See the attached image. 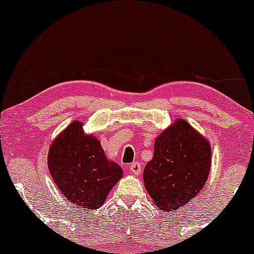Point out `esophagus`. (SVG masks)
I'll list each match as a JSON object with an SVG mask.
<instances>
[{"label":"esophagus","instance_id":"1","mask_svg":"<svg viewBox=\"0 0 254 254\" xmlns=\"http://www.w3.org/2000/svg\"><path fill=\"white\" fill-rule=\"evenodd\" d=\"M141 170H142V166L140 163H132L131 165H130V171H131V174L133 175H140Z\"/></svg>","mask_w":254,"mask_h":254}]
</instances>
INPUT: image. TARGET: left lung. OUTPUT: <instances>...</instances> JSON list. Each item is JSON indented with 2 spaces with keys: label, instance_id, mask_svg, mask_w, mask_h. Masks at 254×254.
Returning a JSON list of instances; mask_svg holds the SVG:
<instances>
[{
  "label": "left lung",
  "instance_id": "obj_1",
  "mask_svg": "<svg viewBox=\"0 0 254 254\" xmlns=\"http://www.w3.org/2000/svg\"><path fill=\"white\" fill-rule=\"evenodd\" d=\"M211 169V146L185 119H177L155 138L154 155L143 182L157 207L176 211L204 188Z\"/></svg>",
  "mask_w": 254,
  "mask_h": 254
}]
</instances>
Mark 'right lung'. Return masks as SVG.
<instances>
[{
    "label": "right lung",
    "mask_w": 254,
    "mask_h": 254,
    "mask_svg": "<svg viewBox=\"0 0 254 254\" xmlns=\"http://www.w3.org/2000/svg\"><path fill=\"white\" fill-rule=\"evenodd\" d=\"M48 168L64 196L85 211L104 205L123 177L121 166L106 158L99 138L84 133L79 121L72 122L52 142Z\"/></svg>",
    "instance_id": "right-lung-1"
}]
</instances>
